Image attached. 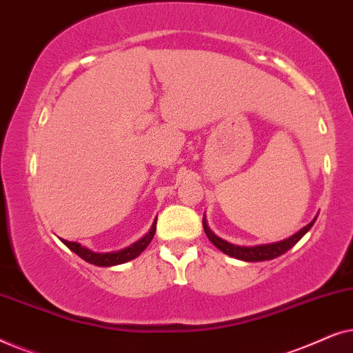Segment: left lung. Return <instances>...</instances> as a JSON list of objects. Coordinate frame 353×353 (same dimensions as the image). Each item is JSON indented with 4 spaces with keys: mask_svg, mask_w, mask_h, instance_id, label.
Returning a JSON list of instances; mask_svg holds the SVG:
<instances>
[{
    "mask_svg": "<svg viewBox=\"0 0 353 353\" xmlns=\"http://www.w3.org/2000/svg\"><path fill=\"white\" fill-rule=\"evenodd\" d=\"M315 220H316V216L307 226H303V228L299 230L296 234L289 236V238H286V239L276 241V243L257 244V245H238V244H231V243H228V241L219 238V236H216L214 231L209 228L205 216H202V225H204V231H205L207 238L210 239V243L214 244L216 249H220L223 254L230 255V257L238 259V260H244V262H263V260H272V259L279 257V255L286 254L288 250L294 248V245H296L299 241L302 239V236L312 228L313 223H315Z\"/></svg>",
    "mask_w": 353,
    "mask_h": 353,
    "instance_id": "8db88e82",
    "label": "left lung"
}]
</instances>
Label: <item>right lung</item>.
<instances>
[{"label":"right lung","mask_w":353,"mask_h":353,"mask_svg":"<svg viewBox=\"0 0 353 353\" xmlns=\"http://www.w3.org/2000/svg\"><path fill=\"white\" fill-rule=\"evenodd\" d=\"M156 223L157 219L154 220L151 230H149L141 239L134 241L133 244H130L127 248L120 250H112V252H94V250L85 248V245H81L80 243H74V241H67L61 238L59 239L72 250V252H75L79 257L83 259L85 262L96 265V267H114V265H122L130 262V260L137 259L138 255L148 248L149 243H151L154 238V234H156Z\"/></svg>","instance_id":"1"}]
</instances>
